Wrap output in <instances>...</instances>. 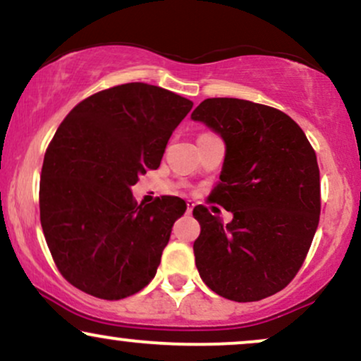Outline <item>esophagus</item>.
<instances>
[{"mask_svg":"<svg viewBox=\"0 0 361 361\" xmlns=\"http://www.w3.org/2000/svg\"><path fill=\"white\" fill-rule=\"evenodd\" d=\"M193 207H195L193 202H188V204H186V214H192L193 212Z\"/></svg>","mask_w":361,"mask_h":361,"instance_id":"obj_1","label":"esophagus"}]
</instances>
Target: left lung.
<instances>
[{
	"label": "left lung",
	"mask_w": 361,
	"mask_h": 361,
	"mask_svg": "<svg viewBox=\"0 0 361 361\" xmlns=\"http://www.w3.org/2000/svg\"><path fill=\"white\" fill-rule=\"evenodd\" d=\"M192 120L226 144L210 200L233 214L222 224L204 205L195 264L210 290L235 302L280 292L300 270L321 214L317 157L283 111L239 98H207Z\"/></svg>",
	"instance_id": "obj_1"
}]
</instances>
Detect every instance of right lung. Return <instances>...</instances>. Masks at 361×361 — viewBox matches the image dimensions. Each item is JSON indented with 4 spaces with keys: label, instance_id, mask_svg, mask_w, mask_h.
Segmentation results:
<instances>
[{
    "label": "right lung",
    "instance_id": "obj_1",
    "mask_svg": "<svg viewBox=\"0 0 361 361\" xmlns=\"http://www.w3.org/2000/svg\"><path fill=\"white\" fill-rule=\"evenodd\" d=\"M193 103L127 82L98 91L62 120L44 156L40 224L69 283L105 300L126 299L154 279L185 200L137 204L130 186L157 169Z\"/></svg>",
    "mask_w": 361,
    "mask_h": 361
}]
</instances>
